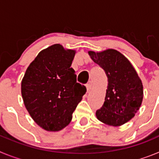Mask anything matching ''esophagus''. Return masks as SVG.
<instances>
[{"mask_svg":"<svg viewBox=\"0 0 159 159\" xmlns=\"http://www.w3.org/2000/svg\"><path fill=\"white\" fill-rule=\"evenodd\" d=\"M86 87H87V91H88V92H91V91H92V84H87Z\"/></svg>","mask_w":159,"mask_h":159,"instance_id":"esophagus-1","label":"esophagus"}]
</instances>
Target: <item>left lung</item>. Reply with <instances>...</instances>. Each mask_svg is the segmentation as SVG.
<instances>
[{"mask_svg": "<svg viewBox=\"0 0 159 159\" xmlns=\"http://www.w3.org/2000/svg\"><path fill=\"white\" fill-rule=\"evenodd\" d=\"M88 54L103 68L108 78L104 103L95 116L107 125L122 126L139 110L143 99L141 79L128 59L116 49L89 51Z\"/></svg>", "mask_w": 159, "mask_h": 159, "instance_id": "1", "label": "left lung"}]
</instances>
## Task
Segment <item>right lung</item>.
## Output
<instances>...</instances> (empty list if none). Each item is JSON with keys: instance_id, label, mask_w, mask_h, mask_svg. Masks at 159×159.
I'll return each instance as SVG.
<instances>
[{"instance_id": "add662e5", "label": "right lung", "mask_w": 159, "mask_h": 159, "mask_svg": "<svg viewBox=\"0 0 159 159\" xmlns=\"http://www.w3.org/2000/svg\"><path fill=\"white\" fill-rule=\"evenodd\" d=\"M75 50L56 43L29 64L21 81L24 104L35 123L47 131L69 124L87 88L76 82L71 63Z\"/></svg>"}]
</instances>
